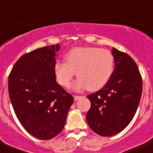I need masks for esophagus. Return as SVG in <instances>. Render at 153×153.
Instances as JSON below:
<instances>
[{"instance_id":"obj_1","label":"esophagus","mask_w":153,"mask_h":153,"mask_svg":"<svg viewBox=\"0 0 153 153\" xmlns=\"http://www.w3.org/2000/svg\"><path fill=\"white\" fill-rule=\"evenodd\" d=\"M82 96H80V95H74V99L75 101H77L78 100H79L80 98H81Z\"/></svg>"}]
</instances>
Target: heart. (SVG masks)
Returning <instances> with one entry per match:
<instances>
[{
    "instance_id": "heart-1",
    "label": "heart",
    "mask_w": 153,
    "mask_h": 153,
    "mask_svg": "<svg viewBox=\"0 0 153 153\" xmlns=\"http://www.w3.org/2000/svg\"><path fill=\"white\" fill-rule=\"evenodd\" d=\"M114 67V56L106 49L93 46L75 47L65 55V62H57L53 71L58 83L68 87L75 74L79 77L73 85L75 91H96L110 79Z\"/></svg>"
}]
</instances>
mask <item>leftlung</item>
Returning <instances> with one entry per match:
<instances>
[{"instance_id":"8db88e82","label":"left lung","mask_w":153,"mask_h":153,"mask_svg":"<svg viewBox=\"0 0 153 153\" xmlns=\"http://www.w3.org/2000/svg\"><path fill=\"white\" fill-rule=\"evenodd\" d=\"M115 70L102 89L87 95L91 108L87 121L102 136L120 132L136 114L142 95V78L137 65L128 53L113 48Z\"/></svg>"}]
</instances>
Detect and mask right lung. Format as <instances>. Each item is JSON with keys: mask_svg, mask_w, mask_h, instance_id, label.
I'll use <instances>...</instances> for the list:
<instances>
[{"mask_svg": "<svg viewBox=\"0 0 153 153\" xmlns=\"http://www.w3.org/2000/svg\"><path fill=\"white\" fill-rule=\"evenodd\" d=\"M58 44L25 53L9 75V95L22 127L33 136L50 140L63 129L74 98L56 82Z\"/></svg>", "mask_w": 153, "mask_h": 153, "instance_id": "add662e5", "label": "right lung"}]
</instances>
